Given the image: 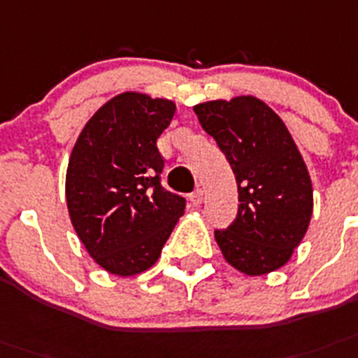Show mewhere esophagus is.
<instances>
[{
  "instance_id": "34e87169",
  "label": "esophagus",
  "mask_w": 358,
  "mask_h": 358,
  "mask_svg": "<svg viewBox=\"0 0 358 358\" xmlns=\"http://www.w3.org/2000/svg\"><path fill=\"white\" fill-rule=\"evenodd\" d=\"M189 200H191V203H193V206H200V203L203 202L202 189H194L193 193H191V196H189Z\"/></svg>"
}]
</instances>
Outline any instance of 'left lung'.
I'll return each instance as SVG.
<instances>
[{
	"instance_id": "8db88e82",
	"label": "left lung",
	"mask_w": 358,
	"mask_h": 358,
	"mask_svg": "<svg viewBox=\"0 0 358 358\" xmlns=\"http://www.w3.org/2000/svg\"><path fill=\"white\" fill-rule=\"evenodd\" d=\"M193 109L238 184L235 222L215 231L225 262L248 276L280 269L313 215V185L286 123L255 96L206 101Z\"/></svg>"
}]
</instances>
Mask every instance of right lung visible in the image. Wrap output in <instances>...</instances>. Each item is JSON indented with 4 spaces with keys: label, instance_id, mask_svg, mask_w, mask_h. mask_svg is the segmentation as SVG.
I'll list each match as a JSON object with an SVG mask.
<instances>
[{
    "label": "right lung",
    "instance_id": "add662e5",
    "mask_svg": "<svg viewBox=\"0 0 358 358\" xmlns=\"http://www.w3.org/2000/svg\"><path fill=\"white\" fill-rule=\"evenodd\" d=\"M176 105L127 91L85 123L69 158L65 198L72 227L91 258L116 276L147 271L160 258L185 200L165 191L156 140Z\"/></svg>",
    "mask_w": 358,
    "mask_h": 358
}]
</instances>
